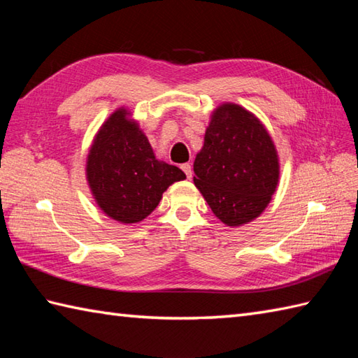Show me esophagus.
<instances>
[{
    "label": "esophagus",
    "mask_w": 358,
    "mask_h": 358,
    "mask_svg": "<svg viewBox=\"0 0 358 358\" xmlns=\"http://www.w3.org/2000/svg\"><path fill=\"white\" fill-rule=\"evenodd\" d=\"M181 169H183V172L186 173L187 180H191V178H192V166H191V164H189V163L181 164Z\"/></svg>",
    "instance_id": "1"
}]
</instances>
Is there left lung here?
I'll return each mask as SVG.
<instances>
[{
  "label": "left lung",
  "instance_id": "obj_1",
  "mask_svg": "<svg viewBox=\"0 0 358 358\" xmlns=\"http://www.w3.org/2000/svg\"><path fill=\"white\" fill-rule=\"evenodd\" d=\"M194 173V185L220 222L248 224L263 214L277 191L275 143L255 113L222 103L210 113Z\"/></svg>",
  "mask_w": 358,
  "mask_h": 358
}]
</instances>
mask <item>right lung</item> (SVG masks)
<instances>
[{
    "mask_svg": "<svg viewBox=\"0 0 358 358\" xmlns=\"http://www.w3.org/2000/svg\"><path fill=\"white\" fill-rule=\"evenodd\" d=\"M185 172L154 154L146 134L126 106L98 129L86 158V181L96 206L121 224L149 217L167 187Z\"/></svg>",
    "mask_w": 358,
    "mask_h": 358,
    "instance_id": "add662e5",
    "label": "right lung"
}]
</instances>
